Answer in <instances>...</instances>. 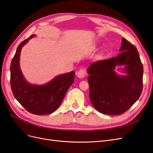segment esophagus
Here are the masks:
<instances>
[{"label": "esophagus", "mask_w": 153, "mask_h": 153, "mask_svg": "<svg viewBox=\"0 0 153 153\" xmlns=\"http://www.w3.org/2000/svg\"><path fill=\"white\" fill-rule=\"evenodd\" d=\"M87 75V72L85 69H80L79 71L76 72V75L78 78H84Z\"/></svg>", "instance_id": "1"}]
</instances>
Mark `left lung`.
Returning <instances> with one entry per match:
<instances>
[{"mask_svg":"<svg viewBox=\"0 0 153 153\" xmlns=\"http://www.w3.org/2000/svg\"><path fill=\"white\" fill-rule=\"evenodd\" d=\"M116 57L92 63L87 69L89 98L98 112L120 115L127 111L140 98L143 88V69L137 48L123 38ZM125 67L126 76L114 71L116 65Z\"/></svg>","mask_w":153,"mask_h":153,"instance_id":"8db88e82","label":"left lung"}]
</instances>
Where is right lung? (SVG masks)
Listing matches in <instances>:
<instances>
[{
	"mask_svg": "<svg viewBox=\"0 0 153 153\" xmlns=\"http://www.w3.org/2000/svg\"><path fill=\"white\" fill-rule=\"evenodd\" d=\"M34 36L32 35L23 41L16 49L10 66L11 87L16 100L29 112L36 115L50 114L61 105L75 79V71L59 75L42 85H32L27 82L20 70V56L23 46Z\"/></svg>",
	"mask_w": 153,
	"mask_h": 153,
	"instance_id": "1",
	"label": "right lung"
}]
</instances>
